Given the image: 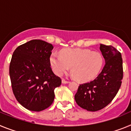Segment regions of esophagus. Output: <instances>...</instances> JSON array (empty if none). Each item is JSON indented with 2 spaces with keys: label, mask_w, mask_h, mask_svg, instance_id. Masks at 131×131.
<instances>
[{
  "label": "esophagus",
  "mask_w": 131,
  "mask_h": 131,
  "mask_svg": "<svg viewBox=\"0 0 131 131\" xmlns=\"http://www.w3.org/2000/svg\"><path fill=\"white\" fill-rule=\"evenodd\" d=\"M62 83H64V84H66V83H69V81H67V80L64 79H62Z\"/></svg>",
  "instance_id": "esophagus-1"
}]
</instances>
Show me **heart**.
<instances>
[{
  "mask_svg": "<svg viewBox=\"0 0 131 131\" xmlns=\"http://www.w3.org/2000/svg\"><path fill=\"white\" fill-rule=\"evenodd\" d=\"M53 71L62 75L71 67L73 77L80 82L93 79L99 73L103 65V58L100 52L86 49L70 48L64 50L61 55L54 52L50 57Z\"/></svg>",
  "mask_w": 131,
  "mask_h": 131,
  "instance_id": "b5f03b06",
  "label": "heart"
}]
</instances>
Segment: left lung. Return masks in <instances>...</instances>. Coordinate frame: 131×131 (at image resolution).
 I'll return each mask as SVG.
<instances>
[{
  "mask_svg": "<svg viewBox=\"0 0 131 131\" xmlns=\"http://www.w3.org/2000/svg\"><path fill=\"white\" fill-rule=\"evenodd\" d=\"M105 66L96 78L79 86L75 100L78 106L91 112L102 110L116 96L123 75L121 54L112 46L100 45Z\"/></svg>",
  "mask_w": 131,
  "mask_h": 131,
  "instance_id": "left-lung-1",
  "label": "left lung"
}]
</instances>
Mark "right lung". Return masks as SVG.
Here are the masks:
<instances>
[{
	"label": "right lung",
	"mask_w": 131,
	"mask_h": 131,
	"mask_svg": "<svg viewBox=\"0 0 131 131\" xmlns=\"http://www.w3.org/2000/svg\"><path fill=\"white\" fill-rule=\"evenodd\" d=\"M53 47L42 40H31L16 48L9 73L16 100L29 110L40 112L54 100V89L62 80L53 73L50 57Z\"/></svg>",
	"instance_id": "add662e5"
}]
</instances>
